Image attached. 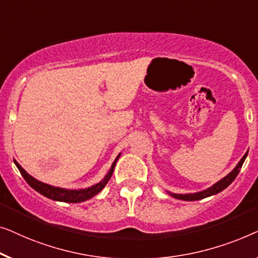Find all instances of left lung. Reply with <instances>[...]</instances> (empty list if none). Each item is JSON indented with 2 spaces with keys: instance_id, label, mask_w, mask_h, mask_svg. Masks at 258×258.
<instances>
[{
  "instance_id": "left-lung-1",
  "label": "left lung",
  "mask_w": 258,
  "mask_h": 258,
  "mask_svg": "<svg viewBox=\"0 0 258 258\" xmlns=\"http://www.w3.org/2000/svg\"><path fill=\"white\" fill-rule=\"evenodd\" d=\"M246 155H248V152L243 155V158L239 160V162L237 164V166L235 167L233 169V172H230L229 174L226 177H223L222 180H220L219 182L214 184L213 187L208 188V189L200 191V193H195V194H172L174 198L176 199H180V200H184V201H197V200H202V199L205 198H208V197H212L214 194H217L220 193V191H222L223 189H226V188L229 186V184L233 182V181L236 179L237 174L239 173V170H241V167L243 165V162H244Z\"/></svg>"
}]
</instances>
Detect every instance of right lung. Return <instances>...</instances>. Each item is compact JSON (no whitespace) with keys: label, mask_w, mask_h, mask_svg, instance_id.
Segmentation results:
<instances>
[{"label":"right lung","mask_w":258,"mask_h":258,"mask_svg":"<svg viewBox=\"0 0 258 258\" xmlns=\"http://www.w3.org/2000/svg\"><path fill=\"white\" fill-rule=\"evenodd\" d=\"M119 157H120V154L115 158L114 162L111 166L110 172H108L106 177H105L101 182L97 183L96 186H92L91 188H88V189H83V190H68V189H63V188L52 187V186H50V184L43 183V182H41V181H37L36 179H34L31 175H29V174L19 165V162H16L15 160H14V162H15V165L17 166V168H19V170L21 172L22 176L24 177V180L27 181L29 186H30L31 188H34V189L36 191H38L39 194L44 195V197L51 199V200H55V201L77 203V202H83V201L89 200V199H91L92 197H94V195L99 193V191L103 189L105 186H106L108 180H110V177L112 176L114 166H115V164H117Z\"/></svg>","instance_id":"obj_1"}]
</instances>
